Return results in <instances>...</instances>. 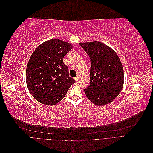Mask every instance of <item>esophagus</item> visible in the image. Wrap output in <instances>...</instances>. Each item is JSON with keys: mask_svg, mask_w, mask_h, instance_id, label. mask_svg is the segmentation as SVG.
I'll list each match as a JSON object with an SVG mask.
<instances>
[{"mask_svg": "<svg viewBox=\"0 0 153 153\" xmlns=\"http://www.w3.org/2000/svg\"><path fill=\"white\" fill-rule=\"evenodd\" d=\"M75 80H76V82L77 83H78V82H79V76H76V77H75Z\"/></svg>", "mask_w": 153, "mask_h": 153, "instance_id": "esophagus-1", "label": "esophagus"}]
</instances>
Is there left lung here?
I'll use <instances>...</instances> for the list:
<instances>
[{
	"mask_svg": "<svg viewBox=\"0 0 153 153\" xmlns=\"http://www.w3.org/2000/svg\"><path fill=\"white\" fill-rule=\"evenodd\" d=\"M91 59L90 85L85 94L97 106L107 105L121 92L124 84V69L116 52L98 41L80 43Z\"/></svg>",
	"mask_w": 153,
	"mask_h": 153,
	"instance_id": "8db88e82",
	"label": "left lung"
}]
</instances>
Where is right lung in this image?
<instances>
[{"instance_id": "1", "label": "right lung", "mask_w": 153, "mask_h": 153, "mask_svg": "<svg viewBox=\"0 0 153 153\" xmlns=\"http://www.w3.org/2000/svg\"><path fill=\"white\" fill-rule=\"evenodd\" d=\"M73 45L58 39L48 40L36 48L27 63L26 83L30 93L39 103L55 105L65 97L75 82L69 76L63 58Z\"/></svg>"}]
</instances>
